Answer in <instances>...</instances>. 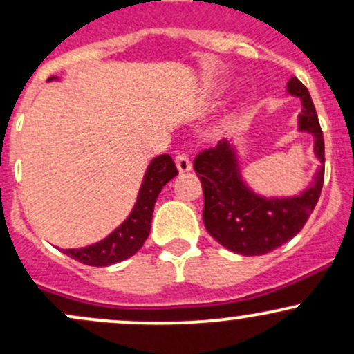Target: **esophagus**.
<instances>
[{
	"mask_svg": "<svg viewBox=\"0 0 354 354\" xmlns=\"http://www.w3.org/2000/svg\"><path fill=\"white\" fill-rule=\"evenodd\" d=\"M174 161H176V168L181 174L192 171V161H189V158L186 156V154H178Z\"/></svg>",
	"mask_w": 354,
	"mask_h": 354,
	"instance_id": "obj_1",
	"label": "esophagus"
}]
</instances>
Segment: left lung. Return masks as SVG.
<instances>
[{
	"label": "left lung",
	"instance_id": "8db88e82",
	"mask_svg": "<svg viewBox=\"0 0 354 354\" xmlns=\"http://www.w3.org/2000/svg\"><path fill=\"white\" fill-rule=\"evenodd\" d=\"M287 92L301 99L299 131L314 136V154L319 159L313 185L304 192L287 198H266L252 192L242 178L235 146L227 139L201 151L193 162L203 186L208 234L220 245L247 257L269 254L296 236L316 207L324 181V138L313 99L297 77L287 82Z\"/></svg>",
	"mask_w": 354,
	"mask_h": 354
}]
</instances>
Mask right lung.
<instances>
[{
  "label": "right lung",
  "instance_id": "add662e5",
  "mask_svg": "<svg viewBox=\"0 0 354 354\" xmlns=\"http://www.w3.org/2000/svg\"><path fill=\"white\" fill-rule=\"evenodd\" d=\"M53 79L57 77H50L48 80ZM176 174L178 169L169 154L154 158L142 178V185L131 215L100 242L82 248H65L64 254L92 267H107L133 257L149 235L158 195L161 193L162 186Z\"/></svg>",
  "mask_w": 354,
  "mask_h": 354
}]
</instances>
